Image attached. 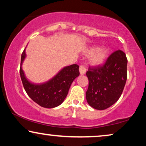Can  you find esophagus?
<instances>
[{
	"instance_id": "34e87169",
	"label": "esophagus",
	"mask_w": 146,
	"mask_h": 146,
	"mask_svg": "<svg viewBox=\"0 0 146 146\" xmlns=\"http://www.w3.org/2000/svg\"><path fill=\"white\" fill-rule=\"evenodd\" d=\"M79 70H80V74H84L86 72V68L84 66L81 65L80 66Z\"/></svg>"
}]
</instances>
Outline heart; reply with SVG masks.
I'll list each match as a JSON object with an SVG mask.
<instances>
[{
  "label": "heart",
  "mask_w": 146,
  "mask_h": 146,
  "mask_svg": "<svg viewBox=\"0 0 146 146\" xmlns=\"http://www.w3.org/2000/svg\"><path fill=\"white\" fill-rule=\"evenodd\" d=\"M86 55L90 56V62L92 65L98 66L102 64L107 58L108 52L105 48H98L96 47H91L85 51Z\"/></svg>",
  "instance_id": "heart-1"
}]
</instances>
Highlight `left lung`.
<instances>
[{
  "label": "left lung",
  "instance_id": "obj_1",
  "mask_svg": "<svg viewBox=\"0 0 146 146\" xmlns=\"http://www.w3.org/2000/svg\"><path fill=\"white\" fill-rule=\"evenodd\" d=\"M127 64L125 54L117 50L104 64L90 66L86 72L89 84L86 98L90 106L103 110L118 100L126 82Z\"/></svg>",
  "mask_w": 146,
  "mask_h": 146
}]
</instances>
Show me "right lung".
I'll use <instances>...</instances> for the list:
<instances>
[{
  "instance_id": "1",
  "label": "right lung",
  "mask_w": 146,
  "mask_h": 146,
  "mask_svg": "<svg viewBox=\"0 0 146 146\" xmlns=\"http://www.w3.org/2000/svg\"><path fill=\"white\" fill-rule=\"evenodd\" d=\"M25 49L21 55L20 75L24 88L29 96L42 107L52 108L60 105L66 97L69 88L80 74L79 66L72 64L62 70L52 79L42 84H33L25 76L21 65L25 58Z\"/></svg>"
}]
</instances>
